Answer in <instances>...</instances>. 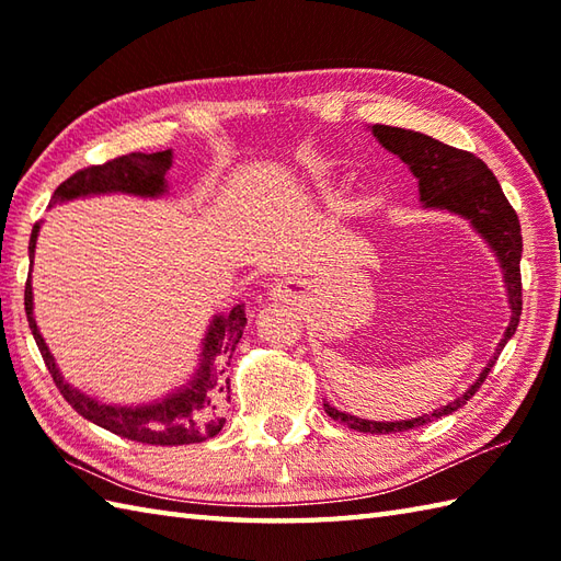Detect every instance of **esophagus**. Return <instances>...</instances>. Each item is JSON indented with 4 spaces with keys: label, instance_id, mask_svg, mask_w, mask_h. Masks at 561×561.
Segmentation results:
<instances>
[{
    "label": "esophagus",
    "instance_id": "obj_1",
    "mask_svg": "<svg viewBox=\"0 0 561 561\" xmlns=\"http://www.w3.org/2000/svg\"><path fill=\"white\" fill-rule=\"evenodd\" d=\"M272 296H274V299H279V301H287V299H291L294 291H291V287H289L287 282H282V284H277V287L272 289Z\"/></svg>",
    "mask_w": 561,
    "mask_h": 561
}]
</instances>
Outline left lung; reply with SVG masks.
Segmentation results:
<instances>
[{
  "instance_id": "8db88e82",
  "label": "left lung",
  "mask_w": 561,
  "mask_h": 561,
  "mask_svg": "<svg viewBox=\"0 0 561 561\" xmlns=\"http://www.w3.org/2000/svg\"><path fill=\"white\" fill-rule=\"evenodd\" d=\"M374 137L380 141V147H386L390 153L410 165L412 175L420 183V199L424 209H438L458 214L468 221L474 233L484 238V243L492 248L496 255L499 267L504 274V287L506 299L511 308V320L506 325V332L502 342L496 344V352L482 368L478 380L462 392L460 398L450 400L444 408H438L422 416H412V420L400 422H374L362 420L350 412H342L332 408L330 402H323L328 416L335 422H342L344 426L354 428V432L364 434H392V432H408L414 426H424L440 416L453 414L468 402L478 388L484 383L486 374L492 371L499 354L506 347V342L514 337L518 328L523 301H520V253H523V236L518 214L508 205L502 185L494 178V173L486 169L482 159L474 157L470 151H462L456 147H448L444 141H438L428 135L414 133V129L390 127V125H374Z\"/></svg>"
}]
</instances>
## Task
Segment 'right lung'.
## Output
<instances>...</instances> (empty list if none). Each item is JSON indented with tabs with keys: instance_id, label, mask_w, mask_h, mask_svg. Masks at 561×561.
I'll return each mask as SVG.
<instances>
[{
	"instance_id": "obj_1",
	"label": "right lung",
	"mask_w": 561,
	"mask_h": 561,
	"mask_svg": "<svg viewBox=\"0 0 561 561\" xmlns=\"http://www.w3.org/2000/svg\"><path fill=\"white\" fill-rule=\"evenodd\" d=\"M173 165V151H157V153H127V157L113 159L103 165H89V169L77 171L55 190L50 205L69 202L77 197H93V195H135L157 199L169 193V181L165 173ZM41 224L33 226L28 257L33 267L35 241H38ZM26 316L33 340L38 344L47 371L53 374L55 386L62 392V398L75 408L83 420L99 424L108 432L139 440L149 446H187L199 444V440L217 436L226 422V404L231 400V380L226 378L224 368L229 364L236 344L241 340L245 330V308L243 304L233 306L226 316H214L209 320L207 335L202 340V352L197 359V368L193 378L165 392L163 398L151 400L145 404H108L96 398L87 396L65 380L62 371L55 364V356L47 347L38 323L33 316V287L31 274L26 282Z\"/></svg>"
}]
</instances>
